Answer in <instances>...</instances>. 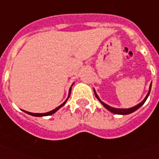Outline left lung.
<instances>
[{
  "instance_id": "8db88e82",
  "label": "left lung",
  "mask_w": 159,
  "mask_h": 159,
  "mask_svg": "<svg viewBox=\"0 0 159 159\" xmlns=\"http://www.w3.org/2000/svg\"><path fill=\"white\" fill-rule=\"evenodd\" d=\"M151 87H152V83L150 84V86H149V91H148V94H147V96L145 97V98L142 101V102L139 103V104L136 105L135 106H134V107H131V108H128V109H120V108H114V107H111V106H108V105H106V103H104L103 102H102L101 101V99L99 98V97L97 96V92H96V91H95L94 89V93H95V96H96V97H97V99L99 100V102L102 103V105H103V106H104L105 108H106L108 111H110L111 112H112V113L114 114H116V115H129V114L130 113H133L134 111H135L136 110H138L140 106H143V104H144V102H146V100H147V98H148V97L149 96V93H150V91H151Z\"/></svg>"
}]
</instances>
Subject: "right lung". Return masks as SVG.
I'll return each instance as SVG.
<instances>
[{"mask_svg": "<svg viewBox=\"0 0 159 159\" xmlns=\"http://www.w3.org/2000/svg\"><path fill=\"white\" fill-rule=\"evenodd\" d=\"M71 90H72V87H70V89H69V92H68V97H67V100L65 101L63 103H62V105H60L59 106H57V108H55L54 110H53V111H48V112H47V113H31V112H29V111H23L24 112H25V113L29 114V115H30V116H37V117H41V116H50V115H53V113H55L56 111H57V110H59L62 106H63L65 105V103L67 102V99L69 98L70 97V95H71Z\"/></svg>", "mask_w": 159, "mask_h": 159, "instance_id": "obj_1", "label": "right lung"}]
</instances>
